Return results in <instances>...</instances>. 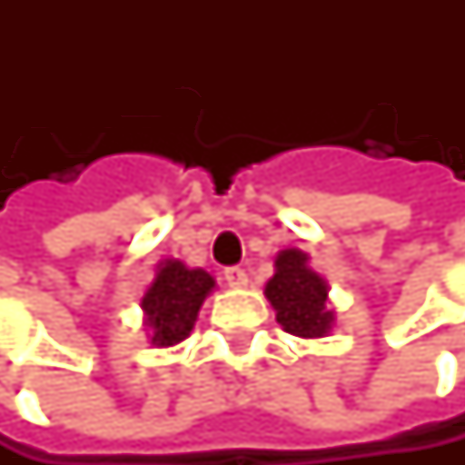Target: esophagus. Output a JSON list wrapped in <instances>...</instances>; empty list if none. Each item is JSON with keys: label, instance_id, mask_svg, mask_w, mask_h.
<instances>
[{"label": "esophagus", "instance_id": "esophagus-1", "mask_svg": "<svg viewBox=\"0 0 465 465\" xmlns=\"http://www.w3.org/2000/svg\"><path fill=\"white\" fill-rule=\"evenodd\" d=\"M223 276H225V284L234 287V290H242L248 284V273L242 271V267H228Z\"/></svg>", "mask_w": 465, "mask_h": 465}]
</instances>
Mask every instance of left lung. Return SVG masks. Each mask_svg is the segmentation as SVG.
I'll return each mask as SVG.
<instances>
[{
    "label": "left lung",
    "mask_w": 465,
    "mask_h": 465,
    "mask_svg": "<svg viewBox=\"0 0 465 465\" xmlns=\"http://www.w3.org/2000/svg\"><path fill=\"white\" fill-rule=\"evenodd\" d=\"M264 295L276 310V321L284 331L318 341L334 326V310L329 307V284L310 267V253L301 248H284L273 259V276L264 284Z\"/></svg>",
    "instance_id": "1"
}]
</instances>
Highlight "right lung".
I'll return each mask as SVG.
<instances>
[{"mask_svg": "<svg viewBox=\"0 0 465 465\" xmlns=\"http://www.w3.org/2000/svg\"><path fill=\"white\" fill-rule=\"evenodd\" d=\"M217 287L203 267H189L181 259H162L142 295L144 331L155 349H173L194 329L203 301Z\"/></svg>", "mask_w": 465, "mask_h": 465, "instance_id": "obj_1", "label": "right lung"}]
</instances>
